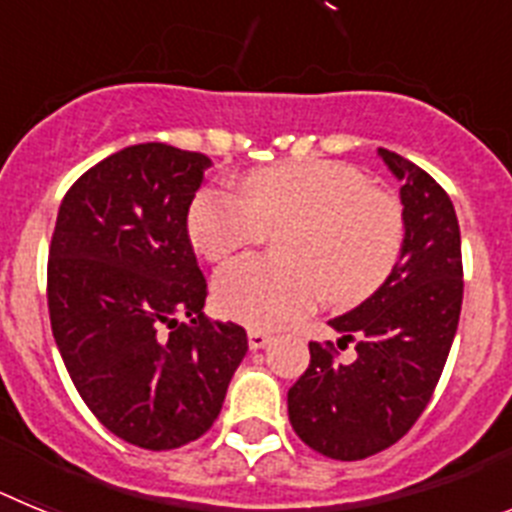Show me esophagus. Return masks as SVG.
I'll return each instance as SVG.
<instances>
[{
    "mask_svg": "<svg viewBox=\"0 0 512 512\" xmlns=\"http://www.w3.org/2000/svg\"><path fill=\"white\" fill-rule=\"evenodd\" d=\"M269 341H271V333H266V330H259V328L248 330V346H251L253 351L264 348Z\"/></svg>",
    "mask_w": 512,
    "mask_h": 512,
    "instance_id": "34e87169",
    "label": "esophagus"
}]
</instances>
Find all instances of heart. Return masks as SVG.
I'll return each instance as SVG.
<instances>
[{"mask_svg": "<svg viewBox=\"0 0 512 512\" xmlns=\"http://www.w3.org/2000/svg\"><path fill=\"white\" fill-rule=\"evenodd\" d=\"M243 197L207 187L194 194L187 233L207 261L279 235L287 264L238 259L215 279L225 318L251 328H279L305 318L320 297L351 307L382 289L405 246V212L395 194L369 187L343 161H289L251 171Z\"/></svg>", "mask_w": 512, "mask_h": 512, "instance_id": "obj_1", "label": "heart"}]
</instances>
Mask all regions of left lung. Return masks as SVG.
<instances>
[{
  "label": "left lung",
  "mask_w": 512,
  "mask_h": 512,
  "mask_svg": "<svg viewBox=\"0 0 512 512\" xmlns=\"http://www.w3.org/2000/svg\"><path fill=\"white\" fill-rule=\"evenodd\" d=\"M402 182L405 246L392 277L366 302L330 320L333 343H310V366L287 392L289 423L312 451L359 461L390 449L415 425L449 359L464 297L461 235L449 194L408 158L379 148Z\"/></svg>",
  "instance_id": "8db88e82"
}]
</instances>
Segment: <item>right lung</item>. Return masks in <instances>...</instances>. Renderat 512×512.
Listing matches in <instances>:
<instances>
[{
	"label": "right lung",
	"mask_w": 512,
	"mask_h": 512,
	"mask_svg": "<svg viewBox=\"0 0 512 512\" xmlns=\"http://www.w3.org/2000/svg\"><path fill=\"white\" fill-rule=\"evenodd\" d=\"M207 166L166 143L122 148L71 184L53 228L48 312L66 372L94 418L140 449L200 438L248 351L241 325L202 312L187 212Z\"/></svg>",
	"instance_id": "right-lung-1"
}]
</instances>
